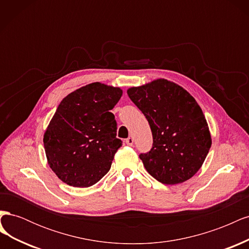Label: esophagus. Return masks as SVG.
<instances>
[{
    "instance_id": "esophagus-1",
    "label": "esophagus",
    "mask_w": 249,
    "mask_h": 249,
    "mask_svg": "<svg viewBox=\"0 0 249 249\" xmlns=\"http://www.w3.org/2000/svg\"><path fill=\"white\" fill-rule=\"evenodd\" d=\"M125 143H126V144L129 145V146H132V145L134 144V138H133L132 136H130L129 138H126V139H125Z\"/></svg>"
}]
</instances>
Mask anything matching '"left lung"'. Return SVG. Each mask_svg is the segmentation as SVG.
<instances>
[{
    "label": "left lung",
    "instance_id": "8db88e82",
    "mask_svg": "<svg viewBox=\"0 0 249 249\" xmlns=\"http://www.w3.org/2000/svg\"><path fill=\"white\" fill-rule=\"evenodd\" d=\"M126 92L152 130L153 147L139 156L147 172L165 185L191 178L212 144L197 102L183 87L165 79L131 87Z\"/></svg>",
    "mask_w": 249,
    "mask_h": 249
}]
</instances>
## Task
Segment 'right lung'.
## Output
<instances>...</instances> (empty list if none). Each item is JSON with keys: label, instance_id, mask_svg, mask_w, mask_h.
Masks as SVG:
<instances>
[{"label": "right lung", "instance_id": "right-lung-1", "mask_svg": "<svg viewBox=\"0 0 249 249\" xmlns=\"http://www.w3.org/2000/svg\"><path fill=\"white\" fill-rule=\"evenodd\" d=\"M123 95L119 87L100 82L74 90L60 103L43 135L51 169L78 188L96 184L110 170L123 142L110 112Z\"/></svg>", "mask_w": 249, "mask_h": 249}]
</instances>
